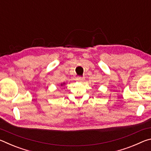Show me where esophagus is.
Listing matches in <instances>:
<instances>
[{
    "mask_svg": "<svg viewBox=\"0 0 151 151\" xmlns=\"http://www.w3.org/2000/svg\"><path fill=\"white\" fill-rule=\"evenodd\" d=\"M85 80V77H81V76H78V77L76 78V81H77L78 82H81Z\"/></svg>",
    "mask_w": 151,
    "mask_h": 151,
    "instance_id": "34e87169",
    "label": "esophagus"
}]
</instances>
